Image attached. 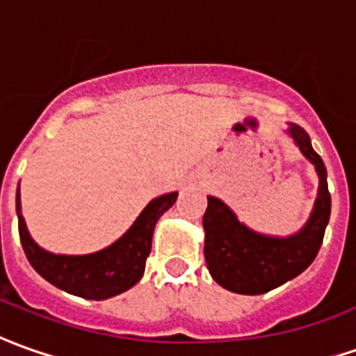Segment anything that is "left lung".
Returning a JSON list of instances; mask_svg holds the SVG:
<instances>
[{"instance_id":"1","label":"left lung","mask_w":356,"mask_h":356,"mask_svg":"<svg viewBox=\"0 0 356 356\" xmlns=\"http://www.w3.org/2000/svg\"><path fill=\"white\" fill-rule=\"evenodd\" d=\"M289 134L314 163L320 177L310 220L300 232L289 238L257 234L241 224L220 198L209 197V207L202 216L204 259L212 279L229 292L253 296L277 289L308 269L321 248L331 214L327 171L304 128L290 124Z\"/></svg>"}]
</instances>
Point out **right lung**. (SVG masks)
Segmentation results:
<instances>
[{
    "label": "right lung",
    "mask_w": 356,
    "mask_h": 356,
    "mask_svg": "<svg viewBox=\"0 0 356 356\" xmlns=\"http://www.w3.org/2000/svg\"><path fill=\"white\" fill-rule=\"evenodd\" d=\"M177 200V193L154 198L132 228L113 245L91 255H54L38 248L26 229L21 214V198L17 188L19 236L33 269L60 290L87 300H107L132 289L142 279L152 249V236L159 216Z\"/></svg>",
    "instance_id": "right-lung-1"
}]
</instances>
